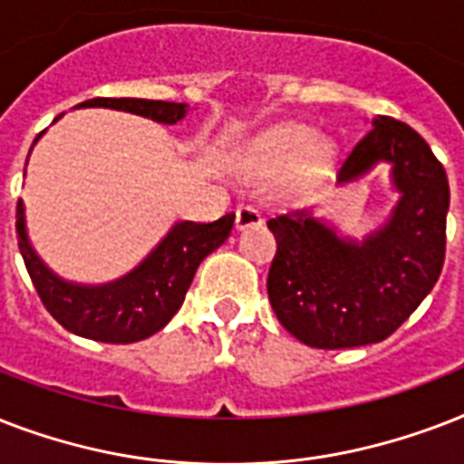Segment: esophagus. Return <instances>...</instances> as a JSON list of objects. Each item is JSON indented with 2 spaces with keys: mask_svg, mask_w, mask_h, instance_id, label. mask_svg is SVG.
I'll return each mask as SVG.
<instances>
[{
  "mask_svg": "<svg viewBox=\"0 0 464 464\" xmlns=\"http://www.w3.org/2000/svg\"><path fill=\"white\" fill-rule=\"evenodd\" d=\"M255 226H262V214L255 207H238L236 211V228L238 231H246V228H255Z\"/></svg>",
  "mask_w": 464,
  "mask_h": 464,
  "instance_id": "1",
  "label": "esophagus"
}]
</instances>
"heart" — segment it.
I'll return each mask as SVG.
<instances>
[{"label": "heart", "instance_id": "1", "mask_svg": "<svg viewBox=\"0 0 464 464\" xmlns=\"http://www.w3.org/2000/svg\"><path fill=\"white\" fill-rule=\"evenodd\" d=\"M337 147L330 140H317V132L308 125H276L247 141L240 156L243 170L257 178L294 170L291 185L296 189L313 188L323 180L334 163Z\"/></svg>", "mask_w": 464, "mask_h": 464}]
</instances>
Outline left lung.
I'll list each match as a JSON object with an SVG mask.
<instances>
[{
	"label": "left lung",
	"instance_id": "8db88e82",
	"mask_svg": "<svg viewBox=\"0 0 464 464\" xmlns=\"http://www.w3.org/2000/svg\"><path fill=\"white\" fill-rule=\"evenodd\" d=\"M371 132L339 170V185L388 163L397 204L363 238L313 211L269 218L276 255L267 276L279 323L315 349H352L390 337L429 296L446 257L448 175L431 147L400 120H371Z\"/></svg>",
	"mask_w": 464,
	"mask_h": 464
}]
</instances>
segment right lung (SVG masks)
Returning <instances> with one entry per match:
<instances>
[{"instance_id": "1", "label": "right lung", "mask_w": 464, "mask_h": 464, "mask_svg": "<svg viewBox=\"0 0 464 464\" xmlns=\"http://www.w3.org/2000/svg\"><path fill=\"white\" fill-rule=\"evenodd\" d=\"M76 108H111L160 125H178L189 111L188 103L147 98H91ZM60 118L62 115H57L54 122ZM43 134L45 132L35 137L33 147ZM233 221L236 214H226L214 224L175 221L154 250L127 275L105 284H79L62 279L43 262L28 238L24 199H18L16 207L18 250L47 313L64 330L108 344H132L163 330L180 310L199 262L231 236Z\"/></svg>"}]
</instances>
